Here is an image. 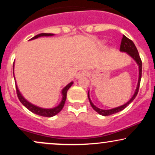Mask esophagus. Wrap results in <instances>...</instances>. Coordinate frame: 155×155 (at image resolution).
I'll use <instances>...</instances> for the list:
<instances>
[{
  "mask_svg": "<svg viewBox=\"0 0 155 155\" xmlns=\"http://www.w3.org/2000/svg\"><path fill=\"white\" fill-rule=\"evenodd\" d=\"M87 75H88V73L87 72L85 71H80L79 74H77V76H76V78H77V79H79V78L83 77V76H87Z\"/></svg>",
  "mask_w": 155,
  "mask_h": 155,
  "instance_id": "esophagus-1",
  "label": "esophagus"
}]
</instances>
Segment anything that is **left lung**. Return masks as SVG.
I'll return each instance as SVG.
<instances>
[{"label": "left lung", "mask_w": 155, "mask_h": 155, "mask_svg": "<svg viewBox=\"0 0 155 155\" xmlns=\"http://www.w3.org/2000/svg\"><path fill=\"white\" fill-rule=\"evenodd\" d=\"M120 50L121 51H124V52H127V54L131 57V58H133V60L136 62V63L138 64V69H139V76H138V84H137V87H136V91H135L134 95H133V97H131V99L128 101V102H127L125 104L122 105V106H119V107L112 108V109H108V110L101 109V108L96 107L95 105L92 104L91 100H90V95H89V92H88V98L92 108H93L95 111H97L99 114L103 115V116H109V115L114 114L117 113V112L122 111L124 108L127 107V106H128L131 102H133V101L136 98L137 94H138V90H139L140 79H141V74H142V62H141V60H140L139 54H138V49H137L136 47L135 46L134 43H133L132 41H131L130 39H129L128 38H127L125 35H123V37H122V41H121Z\"/></svg>", "instance_id": "8db88e82"}]
</instances>
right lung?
Wrapping results in <instances>:
<instances>
[{"label":"right lung","mask_w":155,"mask_h":155,"mask_svg":"<svg viewBox=\"0 0 155 155\" xmlns=\"http://www.w3.org/2000/svg\"><path fill=\"white\" fill-rule=\"evenodd\" d=\"M54 35V34L52 33H40V34L35 35L34 37H33L30 40H33V39H35L38 37H42V36H52ZM14 67H15V64L13 65V74H14ZM73 81H71V83H69L68 84L66 85V86L64 87L63 90H62V95H63V98H62L61 102L60 104L58 105V106L56 107L52 108H40L38 106H35V105L31 104L30 102H28L26 99L24 98V97L22 95V94L20 93V92L19 91L18 87H17V84H16V90H17V97H18L19 101L22 103L23 106H25V107L28 108L29 111H31L33 113L35 114L39 115V116H42V117H51L56 115L57 114H58L59 112L63 109L64 105H65V100H66V96H67V92L68 90V89L71 87V85L73 84Z\"/></svg>","instance_id":"add662e5"}]
</instances>
